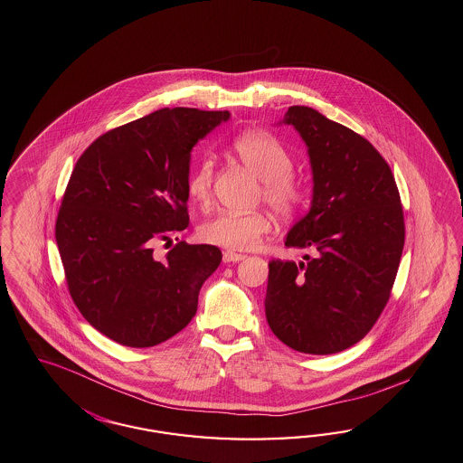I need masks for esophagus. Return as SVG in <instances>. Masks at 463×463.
Here are the masks:
<instances>
[{
  "instance_id": "34e87169",
  "label": "esophagus",
  "mask_w": 463,
  "mask_h": 463,
  "mask_svg": "<svg viewBox=\"0 0 463 463\" xmlns=\"http://www.w3.org/2000/svg\"><path fill=\"white\" fill-rule=\"evenodd\" d=\"M244 259H246L244 255L234 253V251H225V253H223V261H225V263H236V261H241V260Z\"/></svg>"
}]
</instances>
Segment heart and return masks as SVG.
Listing matches in <instances>:
<instances>
[{
	"instance_id": "heart-1",
	"label": "heart",
	"mask_w": 463,
	"mask_h": 463,
	"mask_svg": "<svg viewBox=\"0 0 463 463\" xmlns=\"http://www.w3.org/2000/svg\"><path fill=\"white\" fill-rule=\"evenodd\" d=\"M242 165L250 168L260 181V198L279 215H293L305 202V185L295 177V160L289 149L269 132L253 130L240 136L234 145ZM215 165L210 158L200 160L187 179L189 200L198 206H208L213 196ZM270 229V219L263 212L232 213L222 212L200 227V238L227 250H250Z\"/></svg>"
}]
</instances>
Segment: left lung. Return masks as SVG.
Returning a JSON list of instances; mask_svg holds the SVG:
<instances>
[{
  "mask_svg": "<svg viewBox=\"0 0 463 463\" xmlns=\"http://www.w3.org/2000/svg\"><path fill=\"white\" fill-rule=\"evenodd\" d=\"M310 156L308 213L286 236L307 261L269 263L265 315L289 348L333 354L369 333L388 303L405 244L400 193L388 162L365 137L310 107H289Z\"/></svg>",
  "mask_w": 463,
  "mask_h": 463,
  "instance_id": "1",
  "label": "left lung"
}]
</instances>
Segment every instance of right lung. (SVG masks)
I'll return each mask as SVG.
<instances>
[{"label": "right lung", "mask_w": 463, "mask_h": 463, "mask_svg": "<svg viewBox=\"0 0 463 463\" xmlns=\"http://www.w3.org/2000/svg\"><path fill=\"white\" fill-rule=\"evenodd\" d=\"M229 111L162 109L99 136L75 164L55 238L71 297L96 331L149 348L183 331L204 280L221 265L212 244H153L184 231L191 151Z\"/></svg>", "instance_id": "1"}]
</instances>
